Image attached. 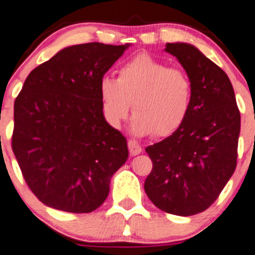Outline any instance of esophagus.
Returning <instances> with one entry per match:
<instances>
[{
	"mask_svg": "<svg viewBox=\"0 0 255 255\" xmlns=\"http://www.w3.org/2000/svg\"><path fill=\"white\" fill-rule=\"evenodd\" d=\"M128 150H129V154H131V155H137V154L141 153L142 149H141V146L136 142V141L129 140L128 141Z\"/></svg>",
	"mask_w": 255,
	"mask_h": 255,
	"instance_id": "1",
	"label": "esophagus"
}]
</instances>
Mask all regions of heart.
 <instances>
[{"instance_id":"heart-1","label":"heart","mask_w":255,"mask_h":255,"mask_svg":"<svg viewBox=\"0 0 255 255\" xmlns=\"http://www.w3.org/2000/svg\"><path fill=\"white\" fill-rule=\"evenodd\" d=\"M102 113L111 127H121L132 104L134 134L167 137L183 126L192 108L193 84L180 67L149 54L136 55L123 65L118 79L100 83Z\"/></svg>"}]
</instances>
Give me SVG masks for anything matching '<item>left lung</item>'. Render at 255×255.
<instances>
[{"instance_id":"1","label":"left lung","mask_w":255,"mask_h":255,"mask_svg":"<svg viewBox=\"0 0 255 255\" xmlns=\"http://www.w3.org/2000/svg\"><path fill=\"white\" fill-rule=\"evenodd\" d=\"M193 84L187 119L176 132L145 149L153 168L144 188L164 213L189 217L215 202L235 172L240 111L226 72L193 45H166Z\"/></svg>"}]
</instances>
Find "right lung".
I'll use <instances>...</instances> for the list:
<instances>
[{"instance_id": "obj_1", "label": "right lung", "mask_w": 255, "mask_h": 255, "mask_svg": "<svg viewBox=\"0 0 255 255\" xmlns=\"http://www.w3.org/2000/svg\"><path fill=\"white\" fill-rule=\"evenodd\" d=\"M127 45L68 46L27 76L14 102L11 147L42 204L92 213L128 158L127 140L105 121L100 83Z\"/></svg>"}]
</instances>
